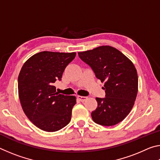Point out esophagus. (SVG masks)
<instances>
[{"mask_svg": "<svg viewBox=\"0 0 160 160\" xmlns=\"http://www.w3.org/2000/svg\"><path fill=\"white\" fill-rule=\"evenodd\" d=\"M78 99H79L80 102H84L85 101H86L87 99H88V97H82V96H78Z\"/></svg>", "mask_w": 160, "mask_h": 160, "instance_id": "34e87169", "label": "esophagus"}]
</instances>
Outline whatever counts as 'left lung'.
Listing matches in <instances>:
<instances>
[{"instance_id":"8db88e82","label":"left lung","mask_w":160,"mask_h":160,"mask_svg":"<svg viewBox=\"0 0 160 160\" xmlns=\"http://www.w3.org/2000/svg\"><path fill=\"white\" fill-rule=\"evenodd\" d=\"M97 78L104 82V98L97 97V109L92 118L105 126L120 123L131 112L137 97L138 78L132 61L116 48L101 46L92 50L78 52Z\"/></svg>"}]
</instances>
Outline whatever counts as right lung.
<instances>
[{"instance_id": "1", "label": "right lung", "mask_w": 160, "mask_h": 160, "mask_svg": "<svg viewBox=\"0 0 160 160\" xmlns=\"http://www.w3.org/2000/svg\"><path fill=\"white\" fill-rule=\"evenodd\" d=\"M76 53L42 51L31 56L18 76V94L24 112L42 131L55 132L70 121L75 96L56 92L53 83L61 80Z\"/></svg>"}]
</instances>
